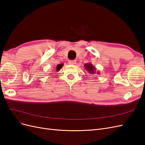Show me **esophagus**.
Segmentation results:
<instances>
[{"label":"esophagus","mask_w":145,"mask_h":145,"mask_svg":"<svg viewBox=\"0 0 145 145\" xmlns=\"http://www.w3.org/2000/svg\"><path fill=\"white\" fill-rule=\"evenodd\" d=\"M68 63L69 65H75L76 63V60H69L68 62Z\"/></svg>","instance_id":"obj_1"}]
</instances>
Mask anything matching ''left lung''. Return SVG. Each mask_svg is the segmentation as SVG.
<instances>
[{
	"label": "left lung",
	"mask_w": 145,
	"mask_h": 145,
	"mask_svg": "<svg viewBox=\"0 0 145 145\" xmlns=\"http://www.w3.org/2000/svg\"><path fill=\"white\" fill-rule=\"evenodd\" d=\"M84 67H85V69L89 74H100V72L99 71L96 72V69H96V68L95 67H94V66L92 65L91 63H87L85 64Z\"/></svg>",
	"instance_id": "obj_1"
}]
</instances>
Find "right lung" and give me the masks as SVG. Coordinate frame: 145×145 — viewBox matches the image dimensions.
<instances>
[{"mask_svg": "<svg viewBox=\"0 0 145 145\" xmlns=\"http://www.w3.org/2000/svg\"><path fill=\"white\" fill-rule=\"evenodd\" d=\"M63 65L62 63H61V64H59V65H57V68H56V70H57V71H59V70H60L61 68H62Z\"/></svg>", "mask_w": 145, "mask_h": 145, "instance_id": "add662e5", "label": "right lung"}]
</instances>
